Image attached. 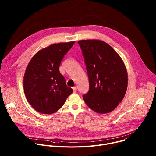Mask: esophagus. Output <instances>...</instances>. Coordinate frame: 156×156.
<instances>
[{
    "instance_id": "34e87169",
    "label": "esophagus",
    "mask_w": 156,
    "mask_h": 156,
    "mask_svg": "<svg viewBox=\"0 0 156 156\" xmlns=\"http://www.w3.org/2000/svg\"><path fill=\"white\" fill-rule=\"evenodd\" d=\"M73 93H76L77 91V87L76 86H75L73 87Z\"/></svg>"
}]
</instances>
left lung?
Masks as SVG:
<instances>
[{
	"mask_svg": "<svg viewBox=\"0 0 156 156\" xmlns=\"http://www.w3.org/2000/svg\"><path fill=\"white\" fill-rule=\"evenodd\" d=\"M84 57L90 90L83 95L86 105L94 112H112L121 102L128 86L125 63L117 52L104 41L78 42Z\"/></svg>",
	"mask_w": 156,
	"mask_h": 156,
	"instance_id": "1",
	"label": "left lung"
}]
</instances>
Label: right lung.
<instances>
[{"label": "right lung", "mask_w": 156, "mask_h": 156, "mask_svg": "<svg viewBox=\"0 0 156 156\" xmlns=\"http://www.w3.org/2000/svg\"><path fill=\"white\" fill-rule=\"evenodd\" d=\"M75 41L60 42L41 49L31 58L25 70L23 88L30 105L43 114L56 112L73 90L59 72L64 55Z\"/></svg>", "instance_id": "1"}]
</instances>
